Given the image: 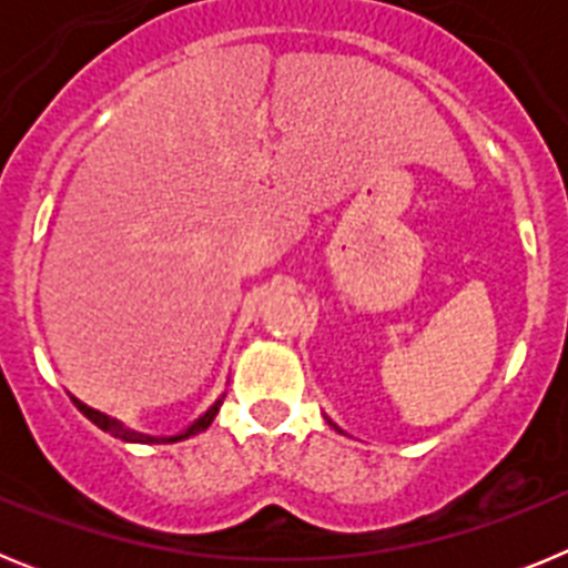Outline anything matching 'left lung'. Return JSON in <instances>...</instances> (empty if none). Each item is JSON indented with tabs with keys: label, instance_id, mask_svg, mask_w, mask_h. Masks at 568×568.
<instances>
[{
	"label": "left lung",
	"instance_id": "1",
	"mask_svg": "<svg viewBox=\"0 0 568 568\" xmlns=\"http://www.w3.org/2000/svg\"><path fill=\"white\" fill-rule=\"evenodd\" d=\"M327 420H329V418H327ZM329 426H335V424H333V420H329ZM335 429H338V426H335ZM338 433H341V429H338Z\"/></svg>",
	"mask_w": 568,
	"mask_h": 568
}]
</instances>
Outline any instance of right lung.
<instances>
[{
	"instance_id": "right-lung-1",
	"label": "right lung",
	"mask_w": 568,
	"mask_h": 568,
	"mask_svg": "<svg viewBox=\"0 0 568 568\" xmlns=\"http://www.w3.org/2000/svg\"><path fill=\"white\" fill-rule=\"evenodd\" d=\"M73 404L79 406V413L84 415L88 420H93V424L99 426V429H104V433H110L113 438H122L128 440V444H175V440H184V438H193V435L204 433L210 424H213V418L219 415V409H222L224 404V395L219 400H215L213 406H210L207 413H202L199 418L193 420L190 426H184L182 433H175V435H148V433H139V429H130L128 424H122L119 418H110V415L99 413V409H93V406H88L84 400L73 398Z\"/></svg>"
}]
</instances>
